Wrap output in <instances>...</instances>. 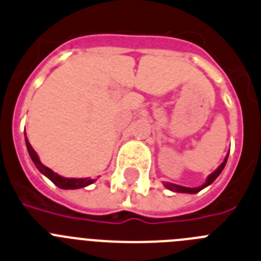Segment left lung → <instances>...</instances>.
Instances as JSON below:
<instances>
[{"instance_id": "obj_1", "label": "left lung", "mask_w": 261, "mask_h": 261, "mask_svg": "<svg viewBox=\"0 0 261 261\" xmlns=\"http://www.w3.org/2000/svg\"><path fill=\"white\" fill-rule=\"evenodd\" d=\"M227 158L228 155L226 156V159L223 160V163H222L221 165H219L218 168L215 169L214 172H213L212 174H209V177L206 178L205 184H202L201 187L198 188H187V187H181V185H174V184H164L165 188H168L169 190H173V192H178V193H190V194H194V193H198L199 190H202L203 188H206L207 185H210L213 182V181L215 180V178L218 177L219 174H221V172L223 171V168H225L226 165V162H227Z\"/></svg>"}]
</instances>
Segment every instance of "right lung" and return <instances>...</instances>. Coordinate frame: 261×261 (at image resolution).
Returning <instances> with one entry per match:
<instances>
[{
	"instance_id": "obj_1",
	"label": "right lung",
	"mask_w": 261,
	"mask_h": 261,
	"mask_svg": "<svg viewBox=\"0 0 261 261\" xmlns=\"http://www.w3.org/2000/svg\"><path fill=\"white\" fill-rule=\"evenodd\" d=\"M26 140V147H27V151H29V155H30L31 160L33 163L35 164V167L38 168V171L40 173H43L46 177H48L49 180L56 185V187L62 188V189H80V188L84 187H88V185L93 184L96 180H93V178H65L62 177V176H59L58 173H55L54 171H51L49 168H47L46 165H43L39 160V156L36 155V152L34 151V148L31 147L30 142L29 139H24Z\"/></svg>"
}]
</instances>
